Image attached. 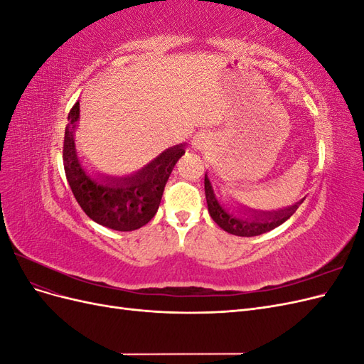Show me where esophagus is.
Instances as JSON below:
<instances>
[{
	"instance_id": "obj_1",
	"label": "esophagus",
	"mask_w": 364,
	"mask_h": 364,
	"mask_svg": "<svg viewBox=\"0 0 364 364\" xmlns=\"http://www.w3.org/2000/svg\"><path fill=\"white\" fill-rule=\"evenodd\" d=\"M209 144H211V136L208 134H199L193 139V146L196 150H205Z\"/></svg>"
}]
</instances>
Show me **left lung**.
Masks as SVG:
<instances>
[{"label": "left lung", "mask_w": 364, "mask_h": 364, "mask_svg": "<svg viewBox=\"0 0 364 364\" xmlns=\"http://www.w3.org/2000/svg\"><path fill=\"white\" fill-rule=\"evenodd\" d=\"M205 196L209 215L214 222L226 232L238 237H255L281 226L305 200L304 197L294 205L277 209V211H261V209L247 208L235 202L226 203L222 196L218 197L215 194L213 182L208 178V171L205 174Z\"/></svg>", "instance_id": "8db88e82"}]
</instances>
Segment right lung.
Instances as JSON below:
<instances>
[{
	"label": "right lung",
	"instance_id": "1",
	"mask_svg": "<svg viewBox=\"0 0 364 364\" xmlns=\"http://www.w3.org/2000/svg\"><path fill=\"white\" fill-rule=\"evenodd\" d=\"M80 119V103L68 114L65 127L63 167L71 191L85 214L105 228L135 230L155 217L170 174L185 155V144L164 150L138 171L126 176L90 173L79 158L75 129Z\"/></svg>",
	"mask_w": 364,
	"mask_h": 364
}]
</instances>
